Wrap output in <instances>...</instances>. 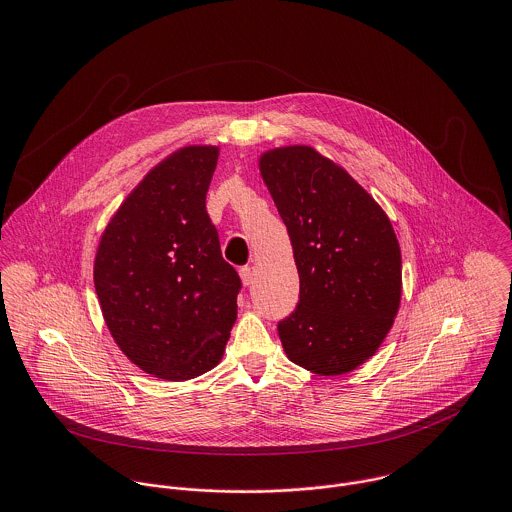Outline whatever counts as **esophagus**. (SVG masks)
<instances>
[{
  "label": "esophagus",
  "mask_w": 512,
  "mask_h": 512,
  "mask_svg": "<svg viewBox=\"0 0 512 512\" xmlns=\"http://www.w3.org/2000/svg\"><path fill=\"white\" fill-rule=\"evenodd\" d=\"M240 280H242V286L248 288L252 284V268H248V266L240 268Z\"/></svg>",
  "instance_id": "1"
}]
</instances>
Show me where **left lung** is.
Masks as SVG:
<instances>
[{"instance_id":"left-lung-1","label":"left lung","mask_w":512,"mask_h":512,"mask_svg":"<svg viewBox=\"0 0 512 512\" xmlns=\"http://www.w3.org/2000/svg\"><path fill=\"white\" fill-rule=\"evenodd\" d=\"M258 167L299 274V303L278 325L282 347L313 374L351 372L378 351L400 307L402 254L392 222L315 147L268 149Z\"/></svg>"}]
</instances>
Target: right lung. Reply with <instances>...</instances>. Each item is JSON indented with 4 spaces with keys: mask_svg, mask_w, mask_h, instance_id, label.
Wrapping results in <instances>:
<instances>
[{
    "mask_svg": "<svg viewBox=\"0 0 512 512\" xmlns=\"http://www.w3.org/2000/svg\"><path fill=\"white\" fill-rule=\"evenodd\" d=\"M219 146L161 159L108 220L94 288L120 351L155 378L183 382L219 365L236 321L240 278L207 215Z\"/></svg>",
    "mask_w": 512,
    "mask_h": 512,
    "instance_id": "1",
    "label": "right lung"
}]
</instances>
